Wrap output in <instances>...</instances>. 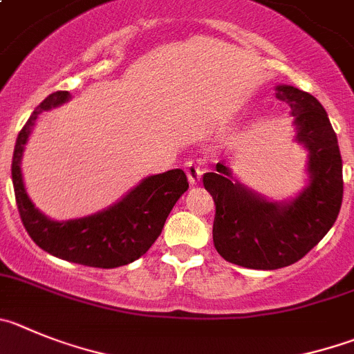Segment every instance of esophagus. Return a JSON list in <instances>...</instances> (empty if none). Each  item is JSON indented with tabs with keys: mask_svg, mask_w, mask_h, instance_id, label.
Wrapping results in <instances>:
<instances>
[{
	"mask_svg": "<svg viewBox=\"0 0 354 354\" xmlns=\"http://www.w3.org/2000/svg\"><path fill=\"white\" fill-rule=\"evenodd\" d=\"M184 170H186L187 180H189L191 186H196V184L200 183V179H202V175H203L202 168L196 167L193 161H187V163L184 165Z\"/></svg>",
	"mask_w": 354,
	"mask_h": 354,
	"instance_id": "esophagus-1",
	"label": "esophagus"
}]
</instances>
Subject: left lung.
I'll return each mask as SVG.
<instances>
[{
    "label": "left lung",
    "instance_id": "1",
    "mask_svg": "<svg viewBox=\"0 0 354 354\" xmlns=\"http://www.w3.org/2000/svg\"><path fill=\"white\" fill-rule=\"evenodd\" d=\"M291 109L295 138L307 151L306 186L284 200L251 189L217 163L203 175L216 203L214 248L226 261L254 270H275L302 259L328 233L342 205V158L328 113L313 95L288 84L275 86Z\"/></svg>",
    "mask_w": 354,
    "mask_h": 354
}]
</instances>
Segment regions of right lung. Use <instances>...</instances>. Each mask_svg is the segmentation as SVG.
Listing matches in <instances>:
<instances>
[{
	"mask_svg": "<svg viewBox=\"0 0 354 354\" xmlns=\"http://www.w3.org/2000/svg\"><path fill=\"white\" fill-rule=\"evenodd\" d=\"M68 91L48 95L19 133L12 160V183L26 232L38 248L71 263L115 268L133 263L149 251L163 230L168 214L187 191L179 168L144 177L115 203L95 214L66 221L45 216L29 198L22 175V156L40 115L70 102Z\"/></svg>",
	"mask_w": 354,
	"mask_h": 354,
	"instance_id": "1",
	"label": "right lung"
}]
</instances>
